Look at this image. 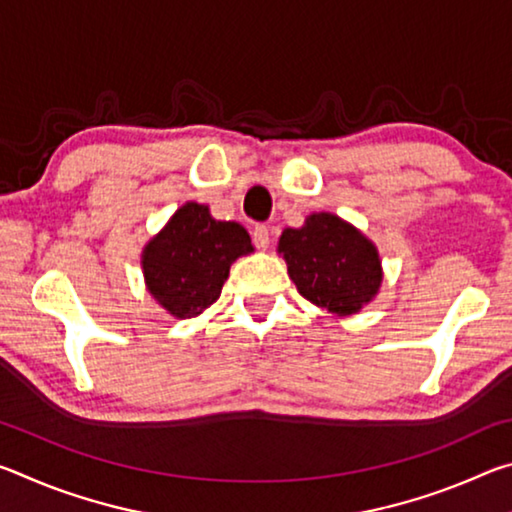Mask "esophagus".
Returning <instances> with one entry per match:
<instances>
[{
	"label": "esophagus",
	"mask_w": 512,
	"mask_h": 512,
	"mask_svg": "<svg viewBox=\"0 0 512 512\" xmlns=\"http://www.w3.org/2000/svg\"><path fill=\"white\" fill-rule=\"evenodd\" d=\"M253 244L259 248V250H266L268 244H271V230H268V225H255L253 230Z\"/></svg>",
	"instance_id": "1"
}]
</instances>
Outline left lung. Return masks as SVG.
Returning <instances> with one entry per match:
<instances>
[{
	"mask_svg": "<svg viewBox=\"0 0 512 512\" xmlns=\"http://www.w3.org/2000/svg\"><path fill=\"white\" fill-rule=\"evenodd\" d=\"M291 280L309 302L350 316L375 298L381 284L377 248L334 214H311L280 237Z\"/></svg>",
	"mask_w": 512,
	"mask_h": 512,
	"instance_id": "1",
	"label": "left lung"
}]
</instances>
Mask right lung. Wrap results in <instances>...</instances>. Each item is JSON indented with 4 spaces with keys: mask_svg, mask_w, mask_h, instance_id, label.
<instances>
[{
    "mask_svg": "<svg viewBox=\"0 0 512 512\" xmlns=\"http://www.w3.org/2000/svg\"><path fill=\"white\" fill-rule=\"evenodd\" d=\"M253 250L235 221H216L205 205L187 203L144 250L146 287L176 318H192L219 300L230 264Z\"/></svg>",
    "mask_w": 512,
    "mask_h": 512,
    "instance_id": "1",
    "label": "right lung"
}]
</instances>
